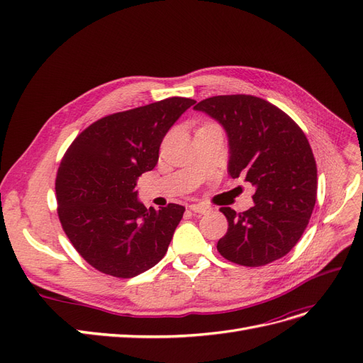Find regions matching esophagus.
Returning a JSON list of instances; mask_svg holds the SVG:
<instances>
[{"instance_id": "34e87169", "label": "esophagus", "mask_w": 363, "mask_h": 363, "mask_svg": "<svg viewBox=\"0 0 363 363\" xmlns=\"http://www.w3.org/2000/svg\"><path fill=\"white\" fill-rule=\"evenodd\" d=\"M189 208L194 213H208V212H211V206H206V204H201V203L191 204Z\"/></svg>"}]
</instances>
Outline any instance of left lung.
Listing matches in <instances>:
<instances>
[{"instance_id":"1","label":"left lung","mask_w":363,"mask_h":363,"mask_svg":"<svg viewBox=\"0 0 363 363\" xmlns=\"http://www.w3.org/2000/svg\"><path fill=\"white\" fill-rule=\"evenodd\" d=\"M228 136V174L256 186L255 206L242 213L221 207L228 223L218 240L224 259L263 267L298 242L316 201V162L303 130L279 107L252 95H218L196 104Z\"/></svg>"}]
</instances>
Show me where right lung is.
Listing matches in <instances>:
<instances>
[{
    "label": "right lung",
    "instance_id": "1",
    "mask_svg": "<svg viewBox=\"0 0 363 363\" xmlns=\"http://www.w3.org/2000/svg\"><path fill=\"white\" fill-rule=\"evenodd\" d=\"M195 100L171 96L95 121L74 139L56 177L63 232L91 267L131 279L167 255L184 207L138 201L136 180L157 164L164 135Z\"/></svg>",
    "mask_w": 363,
    "mask_h": 363
}]
</instances>
